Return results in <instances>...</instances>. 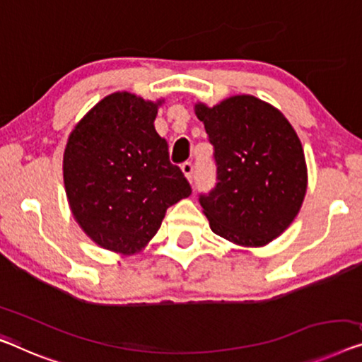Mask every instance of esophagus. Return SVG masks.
I'll return each mask as SVG.
<instances>
[{
  "instance_id": "obj_1",
  "label": "esophagus",
  "mask_w": 362,
  "mask_h": 362,
  "mask_svg": "<svg viewBox=\"0 0 362 362\" xmlns=\"http://www.w3.org/2000/svg\"><path fill=\"white\" fill-rule=\"evenodd\" d=\"M182 172H183V175L188 179V182H193V177H195V165H193L190 160L182 164Z\"/></svg>"
}]
</instances>
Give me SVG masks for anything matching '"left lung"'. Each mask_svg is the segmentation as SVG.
Instances as JSON below:
<instances>
[{
  "mask_svg": "<svg viewBox=\"0 0 362 362\" xmlns=\"http://www.w3.org/2000/svg\"><path fill=\"white\" fill-rule=\"evenodd\" d=\"M195 113L214 148L216 187L199 195L209 228L242 247H263L293 223L307 190L300 139L281 112L233 95Z\"/></svg>",
  "mask_w": 362,
  "mask_h": 362,
  "instance_id": "1",
  "label": "left lung"
}]
</instances>
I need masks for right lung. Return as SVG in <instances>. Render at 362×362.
<instances>
[{
  "label": "right lung",
  "mask_w": 362,
  "mask_h": 362,
  "mask_svg": "<svg viewBox=\"0 0 362 362\" xmlns=\"http://www.w3.org/2000/svg\"><path fill=\"white\" fill-rule=\"evenodd\" d=\"M160 104L125 90L107 95L81 118L64 148L74 219L97 245L120 255L143 250L167 208L192 193L154 128Z\"/></svg>",
  "instance_id": "right-lung-1"
}]
</instances>
